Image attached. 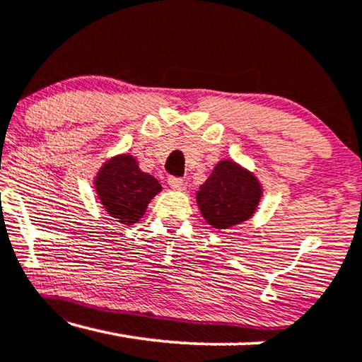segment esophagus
Here are the masks:
<instances>
[{
    "label": "esophagus",
    "mask_w": 362,
    "mask_h": 362,
    "mask_svg": "<svg viewBox=\"0 0 362 362\" xmlns=\"http://www.w3.org/2000/svg\"><path fill=\"white\" fill-rule=\"evenodd\" d=\"M168 185H170L171 189H182V186H185V181H182L181 177L171 176L170 180H168Z\"/></svg>",
    "instance_id": "1"
}]
</instances>
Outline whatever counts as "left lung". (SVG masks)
Returning a JSON list of instances; mask_svg holds the SVG:
<instances>
[{
	"mask_svg": "<svg viewBox=\"0 0 362 362\" xmlns=\"http://www.w3.org/2000/svg\"><path fill=\"white\" fill-rule=\"evenodd\" d=\"M264 196L254 173L232 160H221L196 192L202 217L214 229H230L255 214Z\"/></svg>",
	"mask_w": 362,
	"mask_h": 362,
	"instance_id": "8db88e82",
	"label": "left lung"
}]
</instances>
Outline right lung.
I'll use <instances>...</instances> for the list:
<instances>
[{
	"instance_id": "1",
	"label": "right lung",
	"mask_w": 362,
	"mask_h": 362,
	"mask_svg": "<svg viewBox=\"0 0 362 362\" xmlns=\"http://www.w3.org/2000/svg\"><path fill=\"white\" fill-rule=\"evenodd\" d=\"M93 187L108 216L127 226L140 221L150 201L161 191L156 177L141 171L136 158L127 153L103 163Z\"/></svg>"
}]
</instances>
